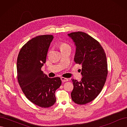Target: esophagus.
Listing matches in <instances>:
<instances>
[{
	"label": "esophagus",
	"mask_w": 127,
	"mask_h": 127,
	"mask_svg": "<svg viewBox=\"0 0 127 127\" xmlns=\"http://www.w3.org/2000/svg\"><path fill=\"white\" fill-rule=\"evenodd\" d=\"M61 81H62L63 82H65L68 81V79L66 78H64V77H61Z\"/></svg>",
	"instance_id": "obj_1"
}]
</instances>
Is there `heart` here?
<instances>
[{"instance_id": "obj_1", "label": "heart", "mask_w": 127, "mask_h": 127, "mask_svg": "<svg viewBox=\"0 0 127 127\" xmlns=\"http://www.w3.org/2000/svg\"><path fill=\"white\" fill-rule=\"evenodd\" d=\"M59 47L61 51L67 49H70V46L68 44L65 43V42H60L59 44Z\"/></svg>"}]
</instances>
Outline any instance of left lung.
I'll return each instance as SVG.
<instances>
[{"instance_id":"left-lung-1","label":"left lung","mask_w":127,"mask_h":127,"mask_svg":"<svg viewBox=\"0 0 127 127\" xmlns=\"http://www.w3.org/2000/svg\"><path fill=\"white\" fill-rule=\"evenodd\" d=\"M68 35L76 47L75 62L82 66L81 80L72 79L71 98L76 104H85L94 100L104 85L108 72L106 55L99 42L88 34L77 32Z\"/></svg>"}]
</instances>
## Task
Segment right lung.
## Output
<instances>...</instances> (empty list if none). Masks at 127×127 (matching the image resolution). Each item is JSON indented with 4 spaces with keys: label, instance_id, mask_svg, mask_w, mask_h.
Wrapping results in <instances>:
<instances>
[{
    "label": "right lung",
    "instance_id": "1",
    "mask_svg": "<svg viewBox=\"0 0 127 127\" xmlns=\"http://www.w3.org/2000/svg\"><path fill=\"white\" fill-rule=\"evenodd\" d=\"M53 39L52 35L33 38L23 46L17 60V79L23 92L31 102L44 108L55 103V92L61 85L60 78H49L41 70Z\"/></svg>",
    "mask_w": 127,
    "mask_h": 127
}]
</instances>
